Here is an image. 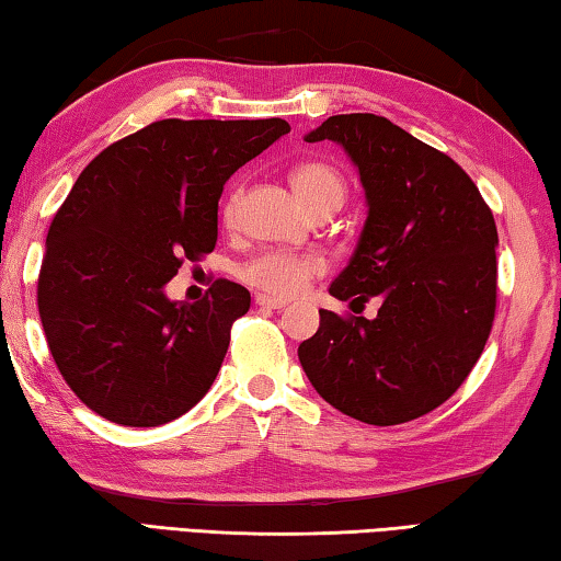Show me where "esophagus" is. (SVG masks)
<instances>
[{
	"label": "esophagus",
	"mask_w": 561,
	"mask_h": 561,
	"mask_svg": "<svg viewBox=\"0 0 561 561\" xmlns=\"http://www.w3.org/2000/svg\"><path fill=\"white\" fill-rule=\"evenodd\" d=\"M255 302H259L261 308H271V310H280V308H286V300H280V298H271V296H265V293H259V296H255Z\"/></svg>",
	"instance_id": "1"
}]
</instances>
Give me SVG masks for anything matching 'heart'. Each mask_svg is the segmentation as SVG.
<instances>
[{
	"label": "heart",
	"mask_w": 561,
	"mask_h": 561,
	"mask_svg": "<svg viewBox=\"0 0 561 561\" xmlns=\"http://www.w3.org/2000/svg\"><path fill=\"white\" fill-rule=\"evenodd\" d=\"M290 183L296 188L298 198L310 210L337 208L345 198V179L333 163L325 161H302L290 171ZM241 188H233L220 206V218L224 224H233L241 206ZM325 273V261L313 253H296V251H265L248 261L241 268V278L259 288L265 296L273 298H290L296 296L302 286Z\"/></svg>",
	"instance_id": "heart-1"
}]
</instances>
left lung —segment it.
I'll use <instances>...</instances> for the list:
<instances>
[{"label":"left lung","mask_w":561,"mask_h":561,"mask_svg":"<svg viewBox=\"0 0 561 561\" xmlns=\"http://www.w3.org/2000/svg\"><path fill=\"white\" fill-rule=\"evenodd\" d=\"M337 141L360 171L367 220L337 300L378 296V318L320 310L298 357L320 398L367 425H400L455 394L497 308V226L460 163L385 116H330L306 141Z\"/></svg>","instance_id":"obj_1"}]
</instances>
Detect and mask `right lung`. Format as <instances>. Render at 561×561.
Here are the masks:
<instances>
[{"label": "right lung", "instance_id": "add662e5", "mask_svg": "<svg viewBox=\"0 0 561 561\" xmlns=\"http://www.w3.org/2000/svg\"><path fill=\"white\" fill-rule=\"evenodd\" d=\"M290 131L283 118H163L106 146L47 233L36 306L61 378L96 415L159 427L204 398L251 293L218 278L198 302L163 286L216 248L224 183Z\"/></svg>", "mask_w": 561, "mask_h": 561}]
</instances>
